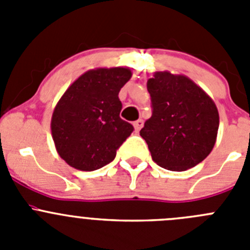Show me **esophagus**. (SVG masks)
<instances>
[{
	"label": "esophagus",
	"instance_id": "1",
	"mask_svg": "<svg viewBox=\"0 0 250 250\" xmlns=\"http://www.w3.org/2000/svg\"><path fill=\"white\" fill-rule=\"evenodd\" d=\"M143 125H144V121L141 120V119H139V120H136L135 123H134V129H135L136 132L140 131V129L143 127Z\"/></svg>",
	"mask_w": 250,
	"mask_h": 250
}]
</instances>
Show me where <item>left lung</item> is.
Listing matches in <instances>:
<instances>
[{"mask_svg": "<svg viewBox=\"0 0 250 250\" xmlns=\"http://www.w3.org/2000/svg\"><path fill=\"white\" fill-rule=\"evenodd\" d=\"M152 115L140 130L152 160L171 171L202 163L213 150L219 112L213 99L185 75L154 72L147 80Z\"/></svg>", "mask_w": 250, "mask_h": 250, "instance_id": "obj_1", "label": "left lung"}]
</instances>
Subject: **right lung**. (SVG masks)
Returning <instances> with one entry per match:
<instances>
[{"mask_svg": "<svg viewBox=\"0 0 250 250\" xmlns=\"http://www.w3.org/2000/svg\"><path fill=\"white\" fill-rule=\"evenodd\" d=\"M126 67L89 70L68 86L55 106L51 134L61 159L70 167L92 171L111 163L132 132L120 118L119 91L131 79Z\"/></svg>", "mask_w": 250, "mask_h": 250, "instance_id": "obj_1", "label": "right lung"}]
</instances>
